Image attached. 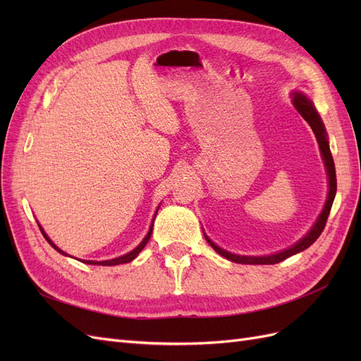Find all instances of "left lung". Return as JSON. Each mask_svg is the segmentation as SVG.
<instances>
[{"label": "left lung", "mask_w": 361, "mask_h": 361, "mask_svg": "<svg viewBox=\"0 0 361 361\" xmlns=\"http://www.w3.org/2000/svg\"><path fill=\"white\" fill-rule=\"evenodd\" d=\"M292 104L295 106V110H297L301 117L307 122L313 130V134L316 137V141H318L319 145V150H321V155H322V161H324V166H325V171H326V178H329V194H326V200L325 204L322 207V211L319 214V216L316 218V221L313 223V226L310 227V231L305 233L300 241L295 243L293 245L277 251L274 255H265V256H243V255H235L231 253V251H226L221 247H218L215 243H212L209 236L204 233L206 241L209 243V245L216 251L218 255H221L223 257L228 259L235 262V264H244V265H272V264H279V262L285 260L293 255L300 253V251H304L305 248H309L316 239L319 238V235L322 233L325 223H326V218L330 215L331 211V206L336 197V190H337V182H336V169H334V161L331 157V152H330V145H329V135H326V129L324 126L322 118L319 116V113L316 111V108L313 105V102L309 99L307 96H305L302 92H293L292 93Z\"/></svg>", "instance_id": "obj_1"}]
</instances>
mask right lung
Masks as SVG:
<instances>
[{
    "label": "right lung",
    "mask_w": 361,
    "mask_h": 361,
    "mask_svg": "<svg viewBox=\"0 0 361 361\" xmlns=\"http://www.w3.org/2000/svg\"><path fill=\"white\" fill-rule=\"evenodd\" d=\"M158 209H159V206H158ZM158 209L155 211L154 220H152V223H150L149 232H147L146 236L143 238V241H141L133 251H129V253H126V255H123V256H120V257H116V259H108V260H84V264H87V265H101V267H114V265H120V264H128V262L134 260V259L140 255V251L143 250V248L146 247V244L149 243V239H150V236H152V231H154V221H155V216H157V214H158ZM39 227H40V232L43 233V236H45V239H47V241L49 243V245H51L54 250H57L59 253L63 255V256H69L68 253H64L63 250H60L56 244H54V243L51 241L49 236L45 233V231H43L40 224H39ZM71 257H72V256H71ZM81 262H82V260H81Z\"/></svg>",
    "instance_id": "obj_1"
}]
</instances>
